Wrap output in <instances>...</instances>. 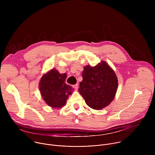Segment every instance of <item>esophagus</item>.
<instances>
[{"label": "esophagus", "instance_id": "esophagus-1", "mask_svg": "<svg viewBox=\"0 0 155 155\" xmlns=\"http://www.w3.org/2000/svg\"><path fill=\"white\" fill-rule=\"evenodd\" d=\"M73 87L75 88V89H76V90H77L78 88V84L77 83V84H74V85H73Z\"/></svg>", "mask_w": 155, "mask_h": 155}]
</instances>
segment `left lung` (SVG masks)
I'll return each mask as SVG.
<instances>
[{"instance_id": "8db88e82", "label": "left lung", "mask_w": 155, "mask_h": 155, "mask_svg": "<svg viewBox=\"0 0 155 155\" xmlns=\"http://www.w3.org/2000/svg\"><path fill=\"white\" fill-rule=\"evenodd\" d=\"M78 91L86 104L94 110L108 105L115 96L118 80L115 72L104 61L91 67L86 65Z\"/></svg>"}]
</instances>
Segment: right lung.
I'll return each instance as SVG.
<instances>
[{
	"label": "right lung",
	"instance_id": "add662e5",
	"mask_svg": "<svg viewBox=\"0 0 155 155\" xmlns=\"http://www.w3.org/2000/svg\"><path fill=\"white\" fill-rule=\"evenodd\" d=\"M65 74H59L56 69H51L43 75L40 80L39 86L43 100L53 108L64 106L69 96L72 94L73 88L67 84Z\"/></svg>",
	"mask_w": 155,
	"mask_h": 155
}]
</instances>
